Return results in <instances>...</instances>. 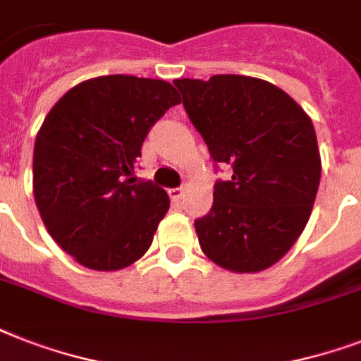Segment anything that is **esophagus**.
<instances>
[{
    "mask_svg": "<svg viewBox=\"0 0 361 361\" xmlns=\"http://www.w3.org/2000/svg\"><path fill=\"white\" fill-rule=\"evenodd\" d=\"M169 195H170V198L174 200V202H180L181 197H183V189H181V187H176V189H170Z\"/></svg>",
    "mask_w": 361,
    "mask_h": 361,
    "instance_id": "obj_1",
    "label": "esophagus"
}]
</instances>
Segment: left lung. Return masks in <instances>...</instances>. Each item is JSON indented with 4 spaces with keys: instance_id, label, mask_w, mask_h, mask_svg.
<instances>
[{
    "instance_id": "obj_1",
    "label": "left lung",
    "mask_w": 361,
    "mask_h": 361,
    "mask_svg": "<svg viewBox=\"0 0 361 361\" xmlns=\"http://www.w3.org/2000/svg\"><path fill=\"white\" fill-rule=\"evenodd\" d=\"M174 86L212 159L232 166V180L215 183L209 214L195 221L200 249L234 274L274 266L303 232L319 191L313 121L288 93L252 76Z\"/></svg>"
}]
</instances>
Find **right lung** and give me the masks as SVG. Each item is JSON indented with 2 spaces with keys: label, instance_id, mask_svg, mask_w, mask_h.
Wrapping results in <instances>:
<instances>
[{
  "label": "right lung",
  "instance_id": "1",
  "mask_svg": "<svg viewBox=\"0 0 361 361\" xmlns=\"http://www.w3.org/2000/svg\"><path fill=\"white\" fill-rule=\"evenodd\" d=\"M181 99L172 84L110 75L71 87L33 149V197L48 234L80 266L116 271L149 249L170 198L133 178L147 130Z\"/></svg>",
  "mask_w": 361,
  "mask_h": 361
}]
</instances>
